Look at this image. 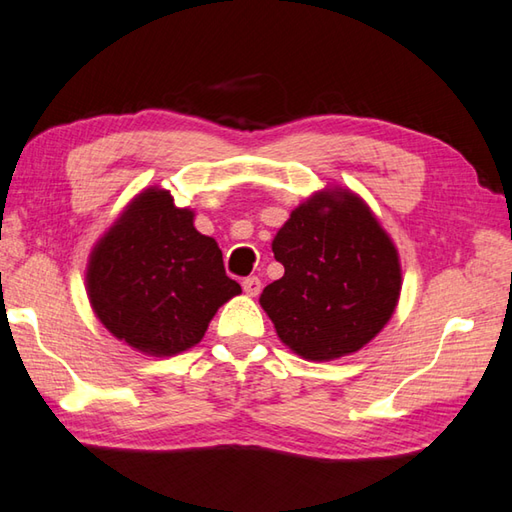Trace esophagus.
<instances>
[{"mask_svg": "<svg viewBox=\"0 0 512 512\" xmlns=\"http://www.w3.org/2000/svg\"><path fill=\"white\" fill-rule=\"evenodd\" d=\"M243 289L247 296H258L260 294V278L258 276H249L243 281Z\"/></svg>", "mask_w": 512, "mask_h": 512, "instance_id": "obj_1", "label": "esophagus"}]
</instances>
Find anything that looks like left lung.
Instances as JSON below:
<instances>
[{
    "label": "left lung",
    "mask_w": 512,
    "mask_h": 512,
    "mask_svg": "<svg viewBox=\"0 0 512 512\" xmlns=\"http://www.w3.org/2000/svg\"><path fill=\"white\" fill-rule=\"evenodd\" d=\"M283 278L260 294L278 339L307 361L359 352L397 310L401 263L361 196L325 187L301 202L272 240Z\"/></svg>",
    "instance_id": "8db88e82"
}]
</instances>
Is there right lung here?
Returning <instances> with one entry per match:
<instances>
[{
  "mask_svg": "<svg viewBox=\"0 0 512 512\" xmlns=\"http://www.w3.org/2000/svg\"><path fill=\"white\" fill-rule=\"evenodd\" d=\"M167 189L140 191L95 243L86 294L115 339L149 356H176L202 341L220 305L240 294L214 238L194 227Z\"/></svg>",
  "mask_w": 512,
  "mask_h": 512,
  "instance_id": "obj_1",
  "label": "right lung"
}]
</instances>
